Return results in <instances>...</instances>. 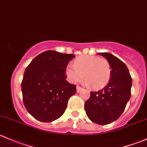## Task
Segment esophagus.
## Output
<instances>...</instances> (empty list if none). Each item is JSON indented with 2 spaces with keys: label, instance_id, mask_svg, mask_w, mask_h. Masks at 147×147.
<instances>
[{
  "label": "esophagus",
  "instance_id": "1",
  "mask_svg": "<svg viewBox=\"0 0 147 147\" xmlns=\"http://www.w3.org/2000/svg\"><path fill=\"white\" fill-rule=\"evenodd\" d=\"M82 90V87H80V86H77V92H80Z\"/></svg>",
  "mask_w": 147,
  "mask_h": 147
}]
</instances>
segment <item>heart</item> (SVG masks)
Returning a JSON list of instances; mask_svg holds the SVG:
<instances>
[{"label": "heart", "mask_w": 147, "mask_h": 147, "mask_svg": "<svg viewBox=\"0 0 147 147\" xmlns=\"http://www.w3.org/2000/svg\"><path fill=\"white\" fill-rule=\"evenodd\" d=\"M65 74L68 80L73 84L82 81L84 76L86 84L98 90L108 84L112 69L106 59L95 55H82L75 60L74 65L67 66Z\"/></svg>", "instance_id": "1"}]
</instances>
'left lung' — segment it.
Returning <instances> with one entry per match:
<instances>
[{
	"instance_id": "obj_1",
	"label": "left lung",
	"mask_w": 147,
	"mask_h": 147,
	"mask_svg": "<svg viewBox=\"0 0 147 147\" xmlns=\"http://www.w3.org/2000/svg\"><path fill=\"white\" fill-rule=\"evenodd\" d=\"M109 63L112 69L110 80L97 92H90L84 104L88 118L96 124H110L121 116L131 97L132 80L127 65L112 54L99 53Z\"/></svg>"
}]
</instances>
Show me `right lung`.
Segmentation results:
<instances>
[{"label": "right lung", "mask_w": 147, "mask_h": 147, "mask_svg": "<svg viewBox=\"0 0 147 147\" xmlns=\"http://www.w3.org/2000/svg\"><path fill=\"white\" fill-rule=\"evenodd\" d=\"M74 55L47 50L38 55L26 67L21 83L26 109L34 118L50 122L60 118L66 109L76 86L66 80L65 68Z\"/></svg>", "instance_id": "add662e5"}]
</instances>
